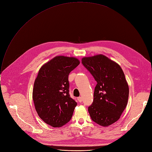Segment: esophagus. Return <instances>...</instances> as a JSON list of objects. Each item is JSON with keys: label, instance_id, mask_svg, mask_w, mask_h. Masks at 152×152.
<instances>
[{"label": "esophagus", "instance_id": "esophagus-1", "mask_svg": "<svg viewBox=\"0 0 152 152\" xmlns=\"http://www.w3.org/2000/svg\"><path fill=\"white\" fill-rule=\"evenodd\" d=\"M77 100L79 101V102H82V97H77Z\"/></svg>", "mask_w": 152, "mask_h": 152}]
</instances>
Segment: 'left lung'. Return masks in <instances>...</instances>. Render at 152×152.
<instances>
[{"label":"left lung","instance_id":"left-lung-1","mask_svg":"<svg viewBox=\"0 0 152 152\" xmlns=\"http://www.w3.org/2000/svg\"><path fill=\"white\" fill-rule=\"evenodd\" d=\"M82 63L97 82L88 112L93 121L107 127L119 120L129 97L124 72L115 61L102 54L83 57Z\"/></svg>","mask_w":152,"mask_h":152}]
</instances>
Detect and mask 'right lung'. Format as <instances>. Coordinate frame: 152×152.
<instances>
[{
    "label": "right lung",
    "instance_id": "obj_1",
    "mask_svg": "<svg viewBox=\"0 0 152 152\" xmlns=\"http://www.w3.org/2000/svg\"><path fill=\"white\" fill-rule=\"evenodd\" d=\"M80 64L75 57L56 56L42 65L36 77L32 99L38 116L59 127L67 123L77 103L69 95V73Z\"/></svg>",
    "mask_w": 152,
    "mask_h": 152
}]
</instances>
